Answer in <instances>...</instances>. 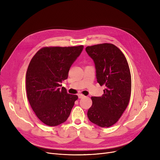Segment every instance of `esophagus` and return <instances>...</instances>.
Returning a JSON list of instances; mask_svg holds the SVG:
<instances>
[{"label": "esophagus", "mask_w": 160, "mask_h": 160, "mask_svg": "<svg viewBox=\"0 0 160 160\" xmlns=\"http://www.w3.org/2000/svg\"><path fill=\"white\" fill-rule=\"evenodd\" d=\"M78 96V98H83V97H85L84 95H82V94H79Z\"/></svg>", "instance_id": "obj_1"}]
</instances>
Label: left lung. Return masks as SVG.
<instances>
[{
  "instance_id": "obj_1",
  "label": "left lung",
  "mask_w": 160,
  "mask_h": 160,
  "mask_svg": "<svg viewBox=\"0 0 160 160\" xmlns=\"http://www.w3.org/2000/svg\"><path fill=\"white\" fill-rule=\"evenodd\" d=\"M93 59L97 82L104 86L101 97H92L88 110L89 121L100 127H110L119 119L127 108L131 95L132 80L127 58L121 50L111 43L86 48Z\"/></svg>"
}]
</instances>
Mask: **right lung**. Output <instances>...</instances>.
<instances>
[{"label": "right lung", "mask_w": 160, "mask_h": 160, "mask_svg": "<svg viewBox=\"0 0 160 160\" xmlns=\"http://www.w3.org/2000/svg\"><path fill=\"white\" fill-rule=\"evenodd\" d=\"M83 45L48 47L39 50L29 63L26 74L28 102L38 118L55 127L68 118L78 96L68 94L60 83L81 54Z\"/></svg>", "instance_id": "obj_1"}]
</instances>
